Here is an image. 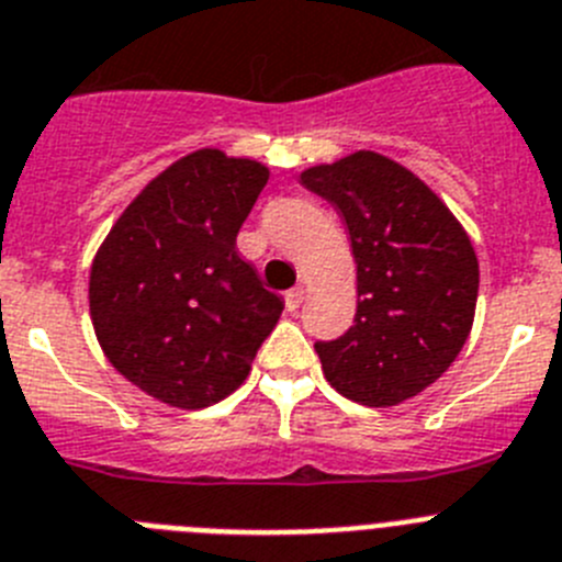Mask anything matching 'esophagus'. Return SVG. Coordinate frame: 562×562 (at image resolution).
I'll list each match as a JSON object with an SVG mask.
<instances>
[{"label": "esophagus", "instance_id": "1", "mask_svg": "<svg viewBox=\"0 0 562 562\" xmlns=\"http://www.w3.org/2000/svg\"><path fill=\"white\" fill-rule=\"evenodd\" d=\"M302 302H305V288H302V285L291 288V291L285 293V307H288V311H296V307H300Z\"/></svg>", "mask_w": 562, "mask_h": 562}]
</instances>
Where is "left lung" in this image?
<instances>
[{"label": "left lung", "mask_w": 562, "mask_h": 562, "mask_svg": "<svg viewBox=\"0 0 562 562\" xmlns=\"http://www.w3.org/2000/svg\"><path fill=\"white\" fill-rule=\"evenodd\" d=\"M300 181L336 206L356 257L352 327L316 341L327 383L361 406H397L431 386L468 341L473 244L426 181L375 150L302 170Z\"/></svg>", "instance_id": "left-lung-1"}]
</instances>
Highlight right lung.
<instances>
[{
  "instance_id": "right-lung-1",
  "label": "right lung",
  "mask_w": 562,
  "mask_h": 562,
  "mask_svg": "<svg viewBox=\"0 0 562 562\" xmlns=\"http://www.w3.org/2000/svg\"><path fill=\"white\" fill-rule=\"evenodd\" d=\"M266 181L260 161L193 150L148 181L100 244L89 271L94 336L154 401H224L280 322L282 300L235 246Z\"/></svg>"
}]
</instances>
